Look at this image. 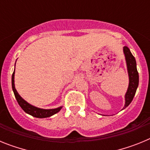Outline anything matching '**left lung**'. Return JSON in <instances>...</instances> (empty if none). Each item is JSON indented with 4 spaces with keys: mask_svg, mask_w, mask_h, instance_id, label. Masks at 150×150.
Returning a JSON list of instances; mask_svg holds the SVG:
<instances>
[{
    "mask_svg": "<svg viewBox=\"0 0 150 150\" xmlns=\"http://www.w3.org/2000/svg\"><path fill=\"white\" fill-rule=\"evenodd\" d=\"M123 52H124L125 62H126L127 70H128V78H129V83L127 89L126 93L125 95V106L122 108L124 110L126 108L131 102L133 100L137 88L139 84V75L137 70V63L134 57L132 54L131 51L127 46L123 47Z\"/></svg>",
    "mask_w": 150,
    "mask_h": 150,
    "instance_id": "8db88e82",
    "label": "left lung"
}]
</instances>
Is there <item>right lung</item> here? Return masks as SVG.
Listing matches in <instances>:
<instances>
[{"mask_svg":"<svg viewBox=\"0 0 150 150\" xmlns=\"http://www.w3.org/2000/svg\"><path fill=\"white\" fill-rule=\"evenodd\" d=\"M16 66V64H15ZM14 76H15V70L13 71V74L12 75V88H13V91L15 95L16 99L18 104H19L22 109L26 113L30 115V116H34L36 118H47L50 117V116H53L54 114L59 112L62 108V107H57L55 109H42V108H39L35 106H33L28 103L26 100H24L22 97L19 95L18 93V91H16L15 88V81H14Z\"/></svg>","mask_w":150,"mask_h":150,"instance_id":"obj_1","label":"right lung"}]
</instances>
